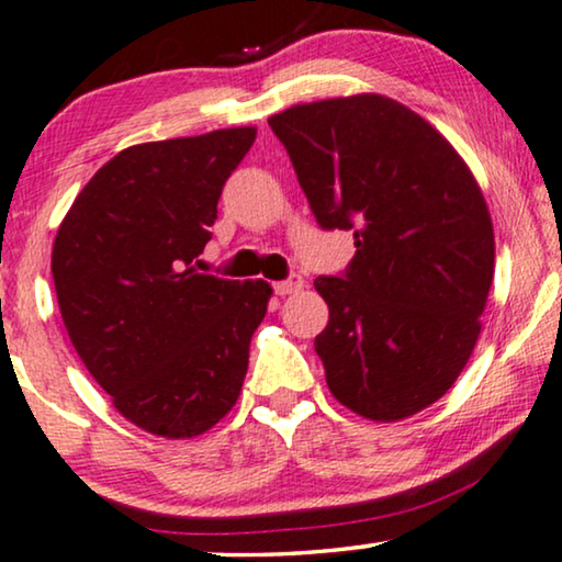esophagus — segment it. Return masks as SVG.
Here are the masks:
<instances>
[{
  "instance_id": "34e87169",
  "label": "esophagus",
  "mask_w": 562,
  "mask_h": 562,
  "mask_svg": "<svg viewBox=\"0 0 562 562\" xmlns=\"http://www.w3.org/2000/svg\"><path fill=\"white\" fill-rule=\"evenodd\" d=\"M303 284H305V280L300 278V274H290L288 280L274 282V292H278V295H292V292L303 290Z\"/></svg>"
}]
</instances>
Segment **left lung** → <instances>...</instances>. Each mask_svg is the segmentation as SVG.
<instances>
[{
    "instance_id": "1",
    "label": "left lung",
    "mask_w": 562,
    "mask_h": 562,
    "mask_svg": "<svg viewBox=\"0 0 562 562\" xmlns=\"http://www.w3.org/2000/svg\"><path fill=\"white\" fill-rule=\"evenodd\" d=\"M323 228L353 232L341 278H318L315 336L334 397L394 423L440 400L471 359L494 280L484 193L442 134L379 93L270 116Z\"/></svg>"
}]
</instances>
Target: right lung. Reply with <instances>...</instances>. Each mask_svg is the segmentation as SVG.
<instances>
[{
  "instance_id": "obj_1",
  "label": "right lung",
  "mask_w": 562,
  "mask_h": 562,
  "mask_svg": "<svg viewBox=\"0 0 562 562\" xmlns=\"http://www.w3.org/2000/svg\"><path fill=\"white\" fill-rule=\"evenodd\" d=\"M255 137V126H232L126 147L55 236L70 344L114 407L153 436H201L239 400L272 288L203 274L195 257Z\"/></svg>"
}]
</instances>
